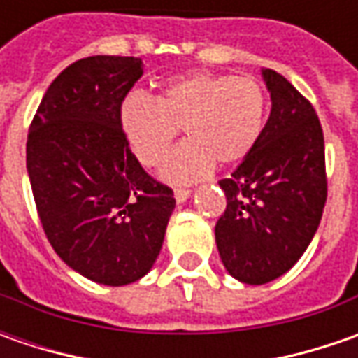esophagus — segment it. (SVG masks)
Listing matches in <instances>:
<instances>
[{
	"mask_svg": "<svg viewBox=\"0 0 358 358\" xmlns=\"http://www.w3.org/2000/svg\"><path fill=\"white\" fill-rule=\"evenodd\" d=\"M173 195H175V199L179 201V203H183V201L189 199L191 189H175V191H173Z\"/></svg>",
	"mask_w": 358,
	"mask_h": 358,
	"instance_id": "34e87169",
	"label": "esophagus"
}]
</instances>
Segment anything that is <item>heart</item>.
<instances>
[{"label":"heart","mask_w":358,"mask_h":358,"mask_svg":"<svg viewBox=\"0 0 358 358\" xmlns=\"http://www.w3.org/2000/svg\"><path fill=\"white\" fill-rule=\"evenodd\" d=\"M265 121V91L249 76L195 71L171 81L157 99L131 97L121 107V123L135 157L157 165L177 139L187 137L167 161L163 175L177 183L195 181L251 153Z\"/></svg>","instance_id":"obj_1"}]
</instances>
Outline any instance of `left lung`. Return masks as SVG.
Segmentation results:
<instances>
[{"label":"left lung","mask_w":358,"mask_h":358,"mask_svg":"<svg viewBox=\"0 0 358 358\" xmlns=\"http://www.w3.org/2000/svg\"><path fill=\"white\" fill-rule=\"evenodd\" d=\"M271 115L251 153L221 179L227 209L215 225L221 261L235 279L265 285L309 247L327 201L324 137L307 97L277 71H263Z\"/></svg>","instance_id":"8db88e82"}]
</instances>
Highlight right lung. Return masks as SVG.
Segmentation results:
<instances>
[{"mask_svg":"<svg viewBox=\"0 0 358 358\" xmlns=\"http://www.w3.org/2000/svg\"><path fill=\"white\" fill-rule=\"evenodd\" d=\"M143 76L139 57L93 55L65 67L27 133V173L45 237L90 281L121 287L157 259L173 191L131 153L121 105Z\"/></svg>","mask_w":358,"mask_h":358,"instance_id":"1","label":"right lung"}]
</instances>
